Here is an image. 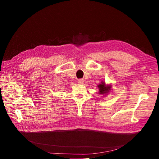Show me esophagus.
I'll return each mask as SVG.
<instances>
[{
  "mask_svg": "<svg viewBox=\"0 0 159 159\" xmlns=\"http://www.w3.org/2000/svg\"><path fill=\"white\" fill-rule=\"evenodd\" d=\"M84 82V80L82 79H80L78 80V83H79V84H82V83Z\"/></svg>",
  "mask_w": 159,
  "mask_h": 159,
  "instance_id": "34e87169",
  "label": "esophagus"
}]
</instances>
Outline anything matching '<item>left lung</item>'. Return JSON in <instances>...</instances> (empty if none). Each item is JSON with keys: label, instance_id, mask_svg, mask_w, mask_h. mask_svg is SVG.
<instances>
[{"label": "left lung", "instance_id": "left-lung-1", "mask_svg": "<svg viewBox=\"0 0 159 159\" xmlns=\"http://www.w3.org/2000/svg\"><path fill=\"white\" fill-rule=\"evenodd\" d=\"M99 87V91H100V94H104V93H107L108 91H109L111 88V86H106L105 85V83L104 82H102V84H100L98 86Z\"/></svg>", "mask_w": 159, "mask_h": 159}]
</instances>
